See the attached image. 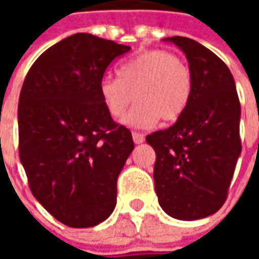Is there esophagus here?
<instances>
[{"label":"esophagus","instance_id":"1","mask_svg":"<svg viewBox=\"0 0 259 259\" xmlns=\"http://www.w3.org/2000/svg\"><path fill=\"white\" fill-rule=\"evenodd\" d=\"M133 140H134L135 144H141L144 141V134H141V133H133Z\"/></svg>","mask_w":259,"mask_h":259}]
</instances>
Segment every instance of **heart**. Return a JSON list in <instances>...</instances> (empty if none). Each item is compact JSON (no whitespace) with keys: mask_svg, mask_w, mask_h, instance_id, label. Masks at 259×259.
Listing matches in <instances>:
<instances>
[{"mask_svg":"<svg viewBox=\"0 0 259 259\" xmlns=\"http://www.w3.org/2000/svg\"><path fill=\"white\" fill-rule=\"evenodd\" d=\"M99 94L106 111L121 118L134 102L125 122L133 126H151L160 119H179L192 95L190 69L180 56L161 49L145 50L118 69V77L104 76Z\"/></svg>","mask_w":259,"mask_h":259,"instance_id":"obj_1","label":"heart"}]
</instances>
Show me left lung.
Returning a JSON list of instances; mask_svg holds the SVG:
<instances>
[{"instance_id":"obj_1","label":"left lung","mask_w":259,"mask_h":259,"mask_svg":"<svg viewBox=\"0 0 259 259\" xmlns=\"http://www.w3.org/2000/svg\"><path fill=\"white\" fill-rule=\"evenodd\" d=\"M187 57L192 95L176 124L147 135L154 148V183L158 203L180 221L218 212L228 190L242 145L241 104L228 66L187 37L167 38Z\"/></svg>"}]
</instances>
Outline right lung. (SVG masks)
I'll return each instance as SVG.
<instances>
[{"mask_svg":"<svg viewBox=\"0 0 259 259\" xmlns=\"http://www.w3.org/2000/svg\"><path fill=\"white\" fill-rule=\"evenodd\" d=\"M130 46L77 33L35 60L18 101V153L30 190L66 226L104 222L133 135L106 111L99 83Z\"/></svg>","mask_w":259,"mask_h":259,"instance_id":"obj_1","label":"right lung"}]
</instances>
